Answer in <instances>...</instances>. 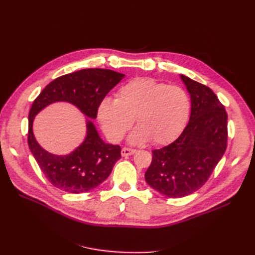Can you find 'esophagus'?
<instances>
[{
  "instance_id": "esophagus-1",
  "label": "esophagus",
  "mask_w": 255,
  "mask_h": 255,
  "mask_svg": "<svg viewBox=\"0 0 255 255\" xmlns=\"http://www.w3.org/2000/svg\"><path fill=\"white\" fill-rule=\"evenodd\" d=\"M136 152L135 149H129V148H123L121 150V155L122 156H129V155H133V154Z\"/></svg>"
}]
</instances>
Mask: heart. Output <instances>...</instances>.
<instances>
[{
    "label": "heart",
    "mask_w": 255,
    "mask_h": 255,
    "mask_svg": "<svg viewBox=\"0 0 255 255\" xmlns=\"http://www.w3.org/2000/svg\"><path fill=\"white\" fill-rule=\"evenodd\" d=\"M189 112V98L182 88L149 78H136L122 85L116 100L104 98L100 102L98 119L113 142L125 136L135 118L139 127L129 135V143L151 139L155 144H167L183 132Z\"/></svg>",
    "instance_id": "heart-1"
}]
</instances>
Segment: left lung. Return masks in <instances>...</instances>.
<instances>
[{"mask_svg":"<svg viewBox=\"0 0 255 255\" xmlns=\"http://www.w3.org/2000/svg\"><path fill=\"white\" fill-rule=\"evenodd\" d=\"M181 80L190 96L189 122L179 138L153 150L145 182L168 198H182L201 188L227 149L228 115L211 88L188 76Z\"/></svg>","mask_w":255,"mask_h":255,"instance_id":"obj_1","label":"left lung"}]
</instances>
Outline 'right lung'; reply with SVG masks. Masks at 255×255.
Returning a JSON list of instances; mask_svg holds the SVG:
<instances>
[{"label":"right lung","instance_id":"obj_1","mask_svg":"<svg viewBox=\"0 0 255 255\" xmlns=\"http://www.w3.org/2000/svg\"><path fill=\"white\" fill-rule=\"evenodd\" d=\"M125 76L107 69H83L52 81L36 98L28 114V146L53 186L71 194L89 191L109 177L116 161L121 158L120 146L105 142L92 120L97 118L100 102ZM57 102L74 105L87 117V136L66 156L44 150L32 132L35 116Z\"/></svg>","mask_w":255,"mask_h":255}]
</instances>
